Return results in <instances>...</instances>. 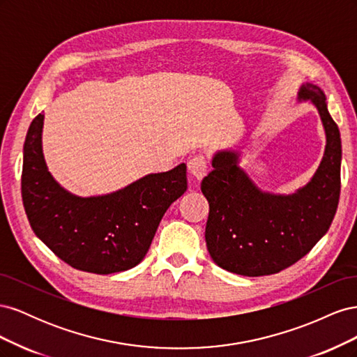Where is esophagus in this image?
I'll return each instance as SVG.
<instances>
[{
    "mask_svg": "<svg viewBox=\"0 0 357 357\" xmlns=\"http://www.w3.org/2000/svg\"><path fill=\"white\" fill-rule=\"evenodd\" d=\"M188 169L190 172V176L197 180H202L207 174V160L202 156H193L188 162Z\"/></svg>",
    "mask_w": 357,
    "mask_h": 357,
    "instance_id": "esophagus-1",
    "label": "esophagus"
}]
</instances>
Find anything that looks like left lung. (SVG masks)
Here are the masks:
<instances>
[{"label":"left lung","instance_id":"1","mask_svg":"<svg viewBox=\"0 0 357 357\" xmlns=\"http://www.w3.org/2000/svg\"><path fill=\"white\" fill-rule=\"evenodd\" d=\"M298 101L319 112L326 146L314 176L291 193L262 190L241 168V149L218 150L201 183L210 205L205 241L215 265L245 277L280 273L325 235L341 190V137L319 86L302 83Z\"/></svg>","mask_w":357,"mask_h":357}]
</instances>
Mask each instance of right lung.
<instances>
[{
  "label": "right lung",
  "instance_id": "add662e5",
  "mask_svg": "<svg viewBox=\"0 0 357 357\" xmlns=\"http://www.w3.org/2000/svg\"><path fill=\"white\" fill-rule=\"evenodd\" d=\"M45 114L24 144L22 199L32 231L63 262L113 274L143 261L169 205L188 189L186 164L147 174L104 195H74L53 178L43 155Z\"/></svg>",
  "mask_w": 357,
  "mask_h": 357
}]
</instances>
